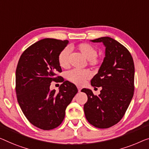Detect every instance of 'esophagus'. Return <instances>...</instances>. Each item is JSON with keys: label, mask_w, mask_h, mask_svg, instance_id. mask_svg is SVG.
<instances>
[{"label": "esophagus", "mask_w": 149, "mask_h": 149, "mask_svg": "<svg viewBox=\"0 0 149 149\" xmlns=\"http://www.w3.org/2000/svg\"><path fill=\"white\" fill-rule=\"evenodd\" d=\"M77 89H78V92H81V88L79 87H77Z\"/></svg>", "instance_id": "34e87169"}]
</instances>
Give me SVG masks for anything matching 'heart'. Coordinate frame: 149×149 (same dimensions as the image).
I'll use <instances>...</instances> for the list:
<instances>
[{"instance_id": "b5f03b06", "label": "heart", "mask_w": 149, "mask_h": 149, "mask_svg": "<svg viewBox=\"0 0 149 149\" xmlns=\"http://www.w3.org/2000/svg\"><path fill=\"white\" fill-rule=\"evenodd\" d=\"M76 49L88 60L90 65L94 66L99 63L97 57V50L94 46L89 43H83L76 46ZM70 49L65 48L61 51L58 56V62L61 68H67L69 65ZM91 77V73L88 70H72L67 73L66 77L69 81L76 85H82Z\"/></svg>"}]
</instances>
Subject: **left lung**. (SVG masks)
Instances as JSON below:
<instances>
[{"instance_id":"8db88e82","label":"left lung","mask_w":149,"mask_h":149,"mask_svg":"<svg viewBox=\"0 0 149 149\" xmlns=\"http://www.w3.org/2000/svg\"><path fill=\"white\" fill-rule=\"evenodd\" d=\"M91 41L103 43L105 57L97 74L91 80L93 87H102L100 94L94 96L90 89L81 90L88 96L84 113L92 125L108 128L120 120L132 100L134 61L127 49L111 37H103Z\"/></svg>"}]
</instances>
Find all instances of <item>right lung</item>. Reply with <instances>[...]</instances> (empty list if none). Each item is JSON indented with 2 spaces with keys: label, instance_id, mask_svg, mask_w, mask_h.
I'll list each match as a JSON object with an SVG mask.
<instances>
[{
  "label": "right lung",
  "instance_id": "right-lung-1",
  "mask_svg": "<svg viewBox=\"0 0 149 149\" xmlns=\"http://www.w3.org/2000/svg\"><path fill=\"white\" fill-rule=\"evenodd\" d=\"M68 43V40L41 39L29 47L18 62V103L28 120L42 130H52L60 125L66 108L77 93L75 84L56 75L61 72L59 54ZM52 81L63 82L58 93L50 90Z\"/></svg>",
  "mask_w": 149,
  "mask_h": 149
}]
</instances>
